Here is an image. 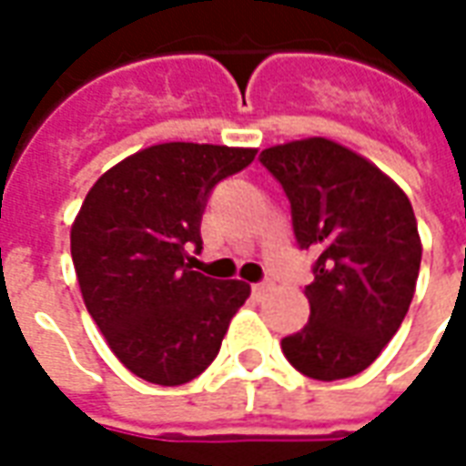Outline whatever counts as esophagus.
Returning a JSON list of instances; mask_svg holds the SVG:
<instances>
[{"label":"esophagus","instance_id":"esophagus-1","mask_svg":"<svg viewBox=\"0 0 466 466\" xmlns=\"http://www.w3.org/2000/svg\"><path fill=\"white\" fill-rule=\"evenodd\" d=\"M269 292V282H259V284H252V294L257 299H264Z\"/></svg>","mask_w":466,"mask_h":466}]
</instances>
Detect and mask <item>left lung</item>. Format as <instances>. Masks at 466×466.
I'll return each mask as SVG.
<instances>
[{
	"mask_svg": "<svg viewBox=\"0 0 466 466\" xmlns=\"http://www.w3.org/2000/svg\"><path fill=\"white\" fill-rule=\"evenodd\" d=\"M259 162L292 204L297 244L319 254L304 287L309 322L284 337V357L312 380L354 377L410 309L421 262L414 209L381 169L324 137L269 147Z\"/></svg>",
	"mask_w": 466,
	"mask_h": 466,
	"instance_id": "left-lung-1",
	"label": "left lung"
}]
</instances>
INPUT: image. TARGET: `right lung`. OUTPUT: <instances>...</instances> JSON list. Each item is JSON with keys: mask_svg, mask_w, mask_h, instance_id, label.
<instances>
[{"mask_svg": "<svg viewBox=\"0 0 466 466\" xmlns=\"http://www.w3.org/2000/svg\"><path fill=\"white\" fill-rule=\"evenodd\" d=\"M257 149L167 142L106 169L72 224V262L86 312L139 380L177 387L217 357L249 284L189 267L204 207Z\"/></svg>", "mask_w": 466, "mask_h": 466, "instance_id": "1", "label": "right lung"}]
</instances>
